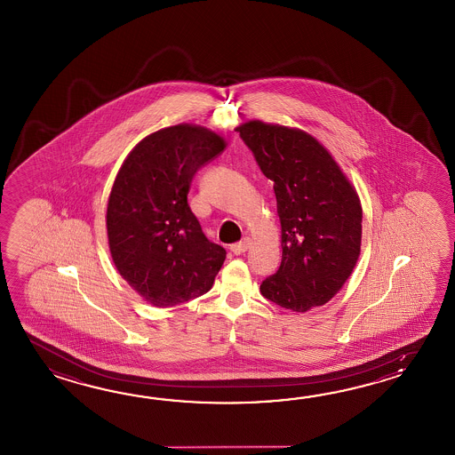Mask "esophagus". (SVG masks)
<instances>
[{
	"label": "esophagus",
	"instance_id": "esophagus-1",
	"mask_svg": "<svg viewBox=\"0 0 455 455\" xmlns=\"http://www.w3.org/2000/svg\"><path fill=\"white\" fill-rule=\"evenodd\" d=\"M249 245H251V241L247 239V237H243L241 242H235V243H232L231 251L234 255H241L243 251L249 249Z\"/></svg>",
	"mask_w": 455,
	"mask_h": 455
}]
</instances>
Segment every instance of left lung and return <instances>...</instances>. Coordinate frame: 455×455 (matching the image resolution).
<instances>
[{
    "label": "left lung",
    "mask_w": 455,
    "mask_h": 455,
    "mask_svg": "<svg viewBox=\"0 0 455 455\" xmlns=\"http://www.w3.org/2000/svg\"><path fill=\"white\" fill-rule=\"evenodd\" d=\"M273 180L281 224V265L261 294L292 312L327 304L361 253L358 192L329 149L299 128L251 120L235 128Z\"/></svg>",
    "instance_id": "left-lung-1"
}]
</instances>
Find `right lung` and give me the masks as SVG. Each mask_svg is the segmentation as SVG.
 <instances>
[{
    "label": "right lung",
    "instance_id": "1",
    "mask_svg": "<svg viewBox=\"0 0 455 455\" xmlns=\"http://www.w3.org/2000/svg\"><path fill=\"white\" fill-rule=\"evenodd\" d=\"M226 145L204 126H167L143 138L116 174L108 251L122 278L156 307L202 296L223 267L226 251L206 239L187 195L195 172Z\"/></svg>",
    "mask_w": 455,
    "mask_h": 455
}]
</instances>
